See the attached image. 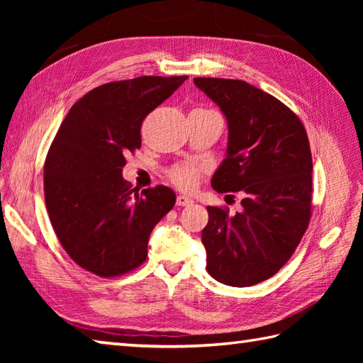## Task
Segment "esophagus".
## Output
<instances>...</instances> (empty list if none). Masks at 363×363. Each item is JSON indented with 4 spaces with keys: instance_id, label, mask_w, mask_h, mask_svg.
<instances>
[{
    "instance_id": "1",
    "label": "esophagus",
    "mask_w": 363,
    "mask_h": 363,
    "mask_svg": "<svg viewBox=\"0 0 363 363\" xmlns=\"http://www.w3.org/2000/svg\"><path fill=\"white\" fill-rule=\"evenodd\" d=\"M176 204L177 206H190V204H194V199L191 198H189V196H184V195H179L176 198Z\"/></svg>"
}]
</instances>
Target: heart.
Listing matches in <instances>:
<instances>
[{
    "label": "heart",
    "instance_id": "obj_1",
    "mask_svg": "<svg viewBox=\"0 0 363 363\" xmlns=\"http://www.w3.org/2000/svg\"><path fill=\"white\" fill-rule=\"evenodd\" d=\"M195 111H206V109H195ZM204 173V168L195 164H177L168 169V177L174 186L184 190H191L196 184L199 176Z\"/></svg>",
    "mask_w": 363,
    "mask_h": 363
}]
</instances>
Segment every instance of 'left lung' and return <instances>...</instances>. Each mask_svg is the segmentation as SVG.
I'll return each mask as SVG.
<instances>
[{"label": "left lung", "mask_w": 363, "mask_h": 363, "mask_svg": "<svg viewBox=\"0 0 363 363\" xmlns=\"http://www.w3.org/2000/svg\"><path fill=\"white\" fill-rule=\"evenodd\" d=\"M225 113L226 159L212 177L218 194L242 191V211L207 207V273L250 287L293 256L312 215V152L304 125L279 99L238 79L195 78Z\"/></svg>", "instance_id": "obj_1"}]
</instances>
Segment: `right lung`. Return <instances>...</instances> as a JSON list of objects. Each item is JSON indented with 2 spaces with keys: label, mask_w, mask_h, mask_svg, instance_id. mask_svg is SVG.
Segmentation results:
<instances>
[{
  "label": "right lung",
  "mask_w": 363,
  "mask_h": 363,
  "mask_svg": "<svg viewBox=\"0 0 363 363\" xmlns=\"http://www.w3.org/2000/svg\"><path fill=\"white\" fill-rule=\"evenodd\" d=\"M189 76H140L103 84L64 118L46 154L45 204L60 245L76 264L101 277L140 267L154 226L173 209L172 189H130L125 156L142 146L146 115Z\"/></svg>",
  "instance_id": "obj_1"
}]
</instances>
